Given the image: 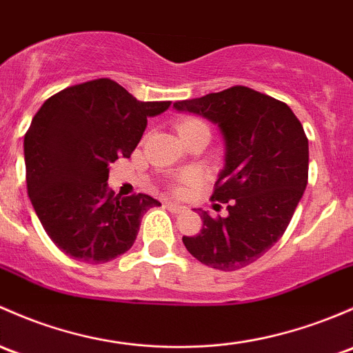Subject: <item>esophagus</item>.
Segmentation results:
<instances>
[{"mask_svg": "<svg viewBox=\"0 0 353 353\" xmlns=\"http://www.w3.org/2000/svg\"><path fill=\"white\" fill-rule=\"evenodd\" d=\"M165 208L169 211H172V213H183V211H186V206H181V205H177V203H172V201L165 203Z\"/></svg>", "mask_w": 353, "mask_h": 353, "instance_id": "1", "label": "esophagus"}]
</instances>
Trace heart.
I'll return each instance as SVG.
<instances>
[{
  "label": "heart",
  "instance_id": "obj_1",
  "mask_svg": "<svg viewBox=\"0 0 353 353\" xmlns=\"http://www.w3.org/2000/svg\"><path fill=\"white\" fill-rule=\"evenodd\" d=\"M201 127H206V123L203 120H199V118H184V120H181L179 123H177V132H179V135H186V133L192 132V130L196 128H201ZM196 183V176H192V174H186V176L181 179V183L177 184V192H186L188 188L191 186V184Z\"/></svg>",
  "mask_w": 353,
  "mask_h": 353
}]
</instances>
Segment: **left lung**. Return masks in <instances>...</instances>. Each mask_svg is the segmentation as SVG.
Segmentation results:
<instances>
[{
    "label": "left lung",
    "instance_id": "left-lung-1",
    "mask_svg": "<svg viewBox=\"0 0 353 353\" xmlns=\"http://www.w3.org/2000/svg\"><path fill=\"white\" fill-rule=\"evenodd\" d=\"M174 108L216 123L225 140V167L211 201L228 203V216L201 211V233L183 242L213 269L250 265L284 235L306 189L310 150L301 121L285 103L245 86L177 101Z\"/></svg>",
    "mask_w": 353,
    "mask_h": 353
}]
</instances>
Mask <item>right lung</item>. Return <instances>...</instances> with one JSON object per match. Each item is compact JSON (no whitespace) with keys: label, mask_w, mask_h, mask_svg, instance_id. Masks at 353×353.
<instances>
[{"label":"right lung","mask_w":353,"mask_h":353,"mask_svg":"<svg viewBox=\"0 0 353 353\" xmlns=\"http://www.w3.org/2000/svg\"><path fill=\"white\" fill-rule=\"evenodd\" d=\"M170 101H139L114 81H88L50 96L25 133L27 189L50 240L86 264H105L132 248L148 194L108 189L110 164L130 157Z\"/></svg>","instance_id":"right-lung-1"}]
</instances>
